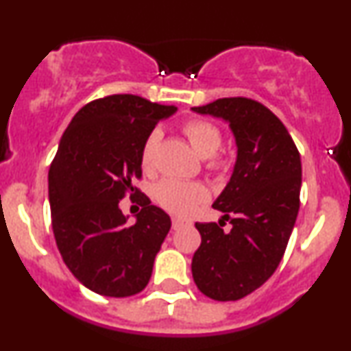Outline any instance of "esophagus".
I'll use <instances>...</instances> for the list:
<instances>
[{
    "mask_svg": "<svg viewBox=\"0 0 351 351\" xmlns=\"http://www.w3.org/2000/svg\"><path fill=\"white\" fill-rule=\"evenodd\" d=\"M171 226H173V229L183 228V226H184V221L178 219V217H173V219H171Z\"/></svg>",
    "mask_w": 351,
    "mask_h": 351,
    "instance_id": "34e87169",
    "label": "esophagus"
}]
</instances>
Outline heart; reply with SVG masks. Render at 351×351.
Segmentation results:
<instances>
[{
	"label": "heart",
	"instance_id": "heart-1",
	"mask_svg": "<svg viewBox=\"0 0 351 351\" xmlns=\"http://www.w3.org/2000/svg\"><path fill=\"white\" fill-rule=\"evenodd\" d=\"M183 134L195 148L201 158H211L215 156L223 143V135L219 128L206 120L193 119L183 125ZM162 134L153 130L145 138L140 160H142L143 170H152L155 165V153L158 148ZM209 193L204 184L186 183L178 180H165L155 188V198L167 211L178 216H188L208 199Z\"/></svg>",
	"mask_w": 351,
	"mask_h": 351
}]
</instances>
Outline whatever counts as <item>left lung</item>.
<instances>
[{"instance_id":"obj_1","label":"left lung","mask_w":351,"mask_h":351,"mask_svg":"<svg viewBox=\"0 0 351 351\" xmlns=\"http://www.w3.org/2000/svg\"><path fill=\"white\" fill-rule=\"evenodd\" d=\"M229 122L237 160L213 208L231 220L196 223L201 244L193 256L195 284L213 300H239L259 289L282 261L300 206V153L287 128L257 100L226 97L193 107Z\"/></svg>"}]
</instances>
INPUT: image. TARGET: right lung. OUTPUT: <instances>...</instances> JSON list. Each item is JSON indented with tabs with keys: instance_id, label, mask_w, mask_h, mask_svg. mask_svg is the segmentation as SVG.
<instances>
[{
	"instance_id": "add662e5",
	"label": "right lung",
	"mask_w": 351,
	"mask_h": 351,
	"mask_svg": "<svg viewBox=\"0 0 351 351\" xmlns=\"http://www.w3.org/2000/svg\"><path fill=\"white\" fill-rule=\"evenodd\" d=\"M175 112L138 95H107L80 108L60 138L49 168L52 232L69 271L92 292L130 297L150 280L171 219L134 180L142 178L145 138ZM127 192L140 194L143 206L132 227L118 208Z\"/></svg>"
}]
</instances>
